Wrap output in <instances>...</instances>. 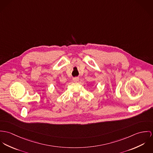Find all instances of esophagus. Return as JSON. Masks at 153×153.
<instances>
[{"mask_svg":"<svg viewBox=\"0 0 153 153\" xmlns=\"http://www.w3.org/2000/svg\"><path fill=\"white\" fill-rule=\"evenodd\" d=\"M73 82H77L79 80V78L77 77H74V78L73 79Z\"/></svg>","mask_w":153,"mask_h":153,"instance_id":"34e87169","label":"esophagus"}]
</instances>
